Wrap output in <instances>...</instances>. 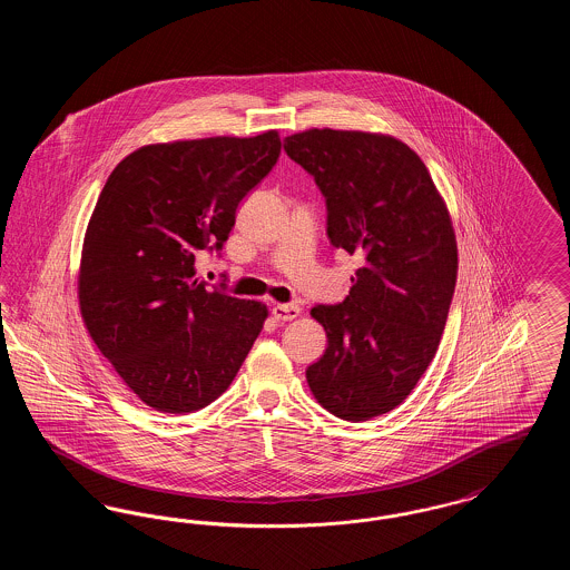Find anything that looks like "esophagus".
Returning a JSON list of instances; mask_svg holds the SVG:
<instances>
[{"label": "esophagus", "mask_w": 570, "mask_h": 570, "mask_svg": "<svg viewBox=\"0 0 570 570\" xmlns=\"http://www.w3.org/2000/svg\"><path fill=\"white\" fill-rule=\"evenodd\" d=\"M272 314L277 323H288V321L297 318L301 309H298L297 305H282V303H277V305H273Z\"/></svg>", "instance_id": "esophagus-1"}]
</instances>
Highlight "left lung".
I'll list each match as a JSON object with an SVG mask.
<instances>
[{
  "instance_id": "left-lung-1",
  "label": "left lung",
  "mask_w": 570,
  "mask_h": 570,
  "mask_svg": "<svg viewBox=\"0 0 570 570\" xmlns=\"http://www.w3.org/2000/svg\"><path fill=\"white\" fill-rule=\"evenodd\" d=\"M284 151L323 191L333 247L361 258L348 297L312 307L328 344L305 379L331 414L370 421L406 400L438 351L458 279L451 216L393 136L314 128Z\"/></svg>"
}]
</instances>
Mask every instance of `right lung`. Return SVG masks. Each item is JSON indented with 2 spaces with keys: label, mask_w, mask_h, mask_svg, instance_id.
<instances>
[{
  "label": "right lung",
  "mask_w": 570,
  "mask_h": 570,
  "mask_svg": "<svg viewBox=\"0 0 570 570\" xmlns=\"http://www.w3.org/2000/svg\"><path fill=\"white\" fill-rule=\"evenodd\" d=\"M279 149L277 130L145 145L100 191L82 242V321L119 379L158 412L209 406L263 331L261 301L207 288L194 263L222 249Z\"/></svg>",
  "instance_id": "right-lung-1"
}]
</instances>
